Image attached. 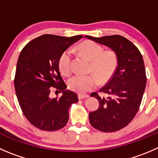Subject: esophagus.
<instances>
[{
    "instance_id": "1",
    "label": "esophagus",
    "mask_w": 158,
    "mask_h": 158,
    "mask_svg": "<svg viewBox=\"0 0 158 158\" xmlns=\"http://www.w3.org/2000/svg\"><path fill=\"white\" fill-rule=\"evenodd\" d=\"M89 95H84V94H79L78 95V98L79 99H83V98H89Z\"/></svg>"
}]
</instances>
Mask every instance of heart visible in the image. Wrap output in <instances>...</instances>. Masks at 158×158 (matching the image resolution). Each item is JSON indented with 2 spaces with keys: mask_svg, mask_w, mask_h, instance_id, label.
Instances as JSON below:
<instances>
[{
  "mask_svg": "<svg viewBox=\"0 0 158 158\" xmlns=\"http://www.w3.org/2000/svg\"><path fill=\"white\" fill-rule=\"evenodd\" d=\"M77 50L90 61V72L96 74L75 75L68 80V87L80 94L86 93L96 87L98 79L102 82L111 77L118 66V57L112 50L104 51L101 45L92 41H85L77 46ZM59 69L63 75L70 74L72 71V53L66 50L61 54L58 61Z\"/></svg>",
  "mask_w": 158,
  "mask_h": 158,
  "instance_id": "heart-1",
  "label": "heart"
}]
</instances>
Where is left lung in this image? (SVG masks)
Here are the masks:
<instances>
[{
	"instance_id": "8db88e82",
	"label": "left lung",
	"mask_w": 158,
	"mask_h": 158,
	"mask_svg": "<svg viewBox=\"0 0 158 158\" xmlns=\"http://www.w3.org/2000/svg\"><path fill=\"white\" fill-rule=\"evenodd\" d=\"M85 37L107 46L117 55L115 72L99 90L109 96L100 97L92 92L91 96L98 100L99 106L89 114L93 128L103 132L117 131L127 126L139 109L147 82L143 57L131 41L120 35Z\"/></svg>"
}]
</instances>
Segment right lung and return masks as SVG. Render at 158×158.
Instances as JSON below:
<instances>
[{
	"mask_svg": "<svg viewBox=\"0 0 158 158\" xmlns=\"http://www.w3.org/2000/svg\"><path fill=\"white\" fill-rule=\"evenodd\" d=\"M82 37L42 35L28 43L20 52L14 87L23 114L36 128L53 131L67 124L69 109L77 102L78 96L66 89L58 61L61 54ZM53 88L62 92L60 98L50 97Z\"/></svg>",
	"mask_w": 158,
	"mask_h": 158,
	"instance_id": "right-lung-1",
	"label": "right lung"
}]
</instances>
